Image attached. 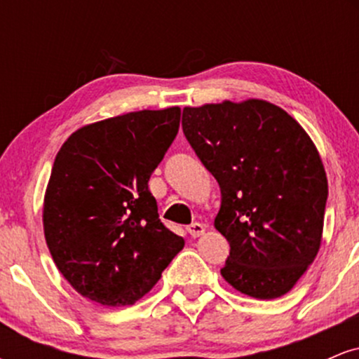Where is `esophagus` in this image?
<instances>
[{
	"instance_id": "34e87169",
	"label": "esophagus",
	"mask_w": 359,
	"mask_h": 359,
	"mask_svg": "<svg viewBox=\"0 0 359 359\" xmlns=\"http://www.w3.org/2000/svg\"><path fill=\"white\" fill-rule=\"evenodd\" d=\"M187 231L192 238H199L205 233V226L201 224V222H192L191 226H187Z\"/></svg>"
}]
</instances>
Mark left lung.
Listing matches in <instances>:
<instances>
[{
    "label": "left lung",
    "mask_w": 359,
    "mask_h": 359,
    "mask_svg": "<svg viewBox=\"0 0 359 359\" xmlns=\"http://www.w3.org/2000/svg\"><path fill=\"white\" fill-rule=\"evenodd\" d=\"M182 128L221 187L214 228L231 246L222 278L255 299L285 295L323 243L327 177L314 142L263 100L187 106Z\"/></svg>",
    "instance_id": "1"
}]
</instances>
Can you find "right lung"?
<instances>
[{
	"instance_id": "obj_1",
	"label": "right lung",
	"mask_w": 359,
	"mask_h": 359,
	"mask_svg": "<svg viewBox=\"0 0 359 359\" xmlns=\"http://www.w3.org/2000/svg\"><path fill=\"white\" fill-rule=\"evenodd\" d=\"M179 126V106L133 111L82 126L60 147L45 189L43 233L62 277L82 297L133 306L184 248L148 191Z\"/></svg>"
}]
</instances>
